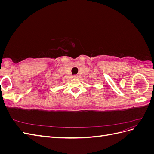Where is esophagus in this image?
I'll return each mask as SVG.
<instances>
[{
	"label": "esophagus",
	"mask_w": 154,
	"mask_h": 154,
	"mask_svg": "<svg viewBox=\"0 0 154 154\" xmlns=\"http://www.w3.org/2000/svg\"><path fill=\"white\" fill-rule=\"evenodd\" d=\"M72 78H78V76H77V75H73V76H72Z\"/></svg>",
	"instance_id": "1"
}]
</instances>
